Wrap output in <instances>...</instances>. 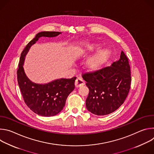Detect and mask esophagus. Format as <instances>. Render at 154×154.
I'll use <instances>...</instances> for the list:
<instances>
[{"label": "esophagus", "mask_w": 154, "mask_h": 154, "mask_svg": "<svg viewBox=\"0 0 154 154\" xmlns=\"http://www.w3.org/2000/svg\"><path fill=\"white\" fill-rule=\"evenodd\" d=\"M85 84V82L80 78H77L75 80V86L76 88H79L83 85H84Z\"/></svg>", "instance_id": "34e87169"}]
</instances>
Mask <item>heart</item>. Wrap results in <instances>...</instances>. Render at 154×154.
Wrapping results in <instances>:
<instances>
[{"instance_id": "heart-1", "label": "heart", "mask_w": 154, "mask_h": 154, "mask_svg": "<svg viewBox=\"0 0 154 154\" xmlns=\"http://www.w3.org/2000/svg\"><path fill=\"white\" fill-rule=\"evenodd\" d=\"M97 45L93 43H83L79 46V51L82 54H86L93 51ZM111 52L108 49L105 48L97 51L94 54L88 59L86 66L90 71H96L110 57Z\"/></svg>"}]
</instances>
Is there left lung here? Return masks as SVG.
<instances>
[{
	"instance_id": "1",
	"label": "left lung",
	"mask_w": 154,
	"mask_h": 154,
	"mask_svg": "<svg viewBox=\"0 0 154 154\" xmlns=\"http://www.w3.org/2000/svg\"><path fill=\"white\" fill-rule=\"evenodd\" d=\"M89 94L86 100L88 110L98 116L106 115L118 109L125 100L131 84L128 59L123 51L111 66L85 73Z\"/></svg>"
}]
</instances>
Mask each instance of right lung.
<instances>
[{
	"instance_id": "1",
	"label": "right lung",
	"mask_w": 154,
	"mask_h": 154,
	"mask_svg": "<svg viewBox=\"0 0 154 154\" xmlns=\"http://www.w3.org/2000/svg\"><path fill=\"white\" fill-rule=\"evenodd\" d=\"M60 33L41 32L36 34L22 52L17 71L18 85L26 104L32 112L42 116H55L62 110L68 96L74 89L76 77L60 79L46 84L35 83L27 77L23 64L30 47L40 37H55Z\"/></svg>"
}]
</instances>
